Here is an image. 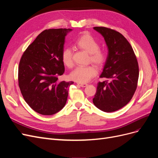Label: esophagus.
Returning <instances> with one entry per match:
<instances>
[{"instance_id":"esophagus-1","label":"esophagus","mask_w":158,"mask_h":158,"mask_svg":"<svg viewBox=\"0 0 158 158\" xmlns=\"http://www.w3.org/2000/svg\"><path fill=\"white\" fill-rule=\"evenodd\" d=\"M77 84L81 87H85V86H87V85H88L87 84H84V83H77Z\"/></svg>"}]
</instances>
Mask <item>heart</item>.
Returning a JSON list of instances; mask_svg holds the SVG:
<instances>
[{
  "label": "heart",
  "mask_w": 158,
  "mask_h": 158,
  "mask_svg": "<svg viewBox=\"0 0 158 158\" xmlns=\"http://www.w3.org/2000/svg\"><path fill=\"white\" fill-rule=\"evenodd\" d=\"M76 45L89 53V61L99 67L103 66L107 60V53L100 49L98 41L88 33L81 35L75 41ZM61 59L67 67L73 65V51L69 47H65L61 52ZM98 73L97 69L93 65L80 66L72 71L70 77L79 83H85L92 80Z\"/></svg>",
  "instance_id": "obj_1"
}]
</instances>
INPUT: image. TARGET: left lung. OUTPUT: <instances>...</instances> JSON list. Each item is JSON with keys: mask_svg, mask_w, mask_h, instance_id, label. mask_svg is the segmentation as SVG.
<instances>
[{"mask_svg": "<svg viewBox=\"0 0 158 158\" xmlns=\"http://www.w3.org/2000/svg\"><path fill=\"white\" fill-rule=\"evenodd\" d=\"M103 36L108 56L98 83L93 103L104 112H113L131 101L137 88L139 68L130 43L121 33L106 27H94Z\"/></svg>", "mask_w": 158, "mask_h": 158, "instance_id": "1", "label": "left lung"}]
</instances>
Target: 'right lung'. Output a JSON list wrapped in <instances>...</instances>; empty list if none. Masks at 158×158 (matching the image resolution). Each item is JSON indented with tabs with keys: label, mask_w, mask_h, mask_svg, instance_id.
I'll use <instances>...</instances> for the list:
<instances>
[{
	"label": "right lung",
	"mask_w": 158,
	"mask_h": 158,
	"mask_svg": "<svg viewBox=\"0 0 158 158\" xmlns=\"http://www.w3.org/2000/svg\"><path fill=\"white\" fill-rule=\"evenodd\" d=\"M71 29L42 31L27 47L18 67V85L26 102L33 111L51 115L64 107L73 82H59L64 73L61 59L66 33Z\"/></svg>",
	"instance_id": "obj_1"
}]
</instances>
